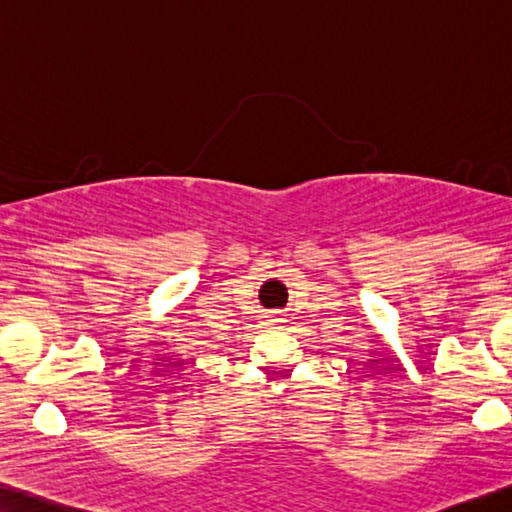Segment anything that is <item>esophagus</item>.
I'll return each instance as SVG.
<instances>
[{"label":"esophagus","mask_w":512,"mask_h":512,"mask_svg":"<svg viewBox=\"0 0 512 512\" xmlns=\"http://www.w3.org/2000/svg\"><path fill=\"white\" fill-rule=\"evenodd\" d=\"M266 323H269L271 328H285V319H282V314L278 312V310H273V312H269L266 314Z\"/></svg>","instance_id":"34e87169"}]
</instances>
